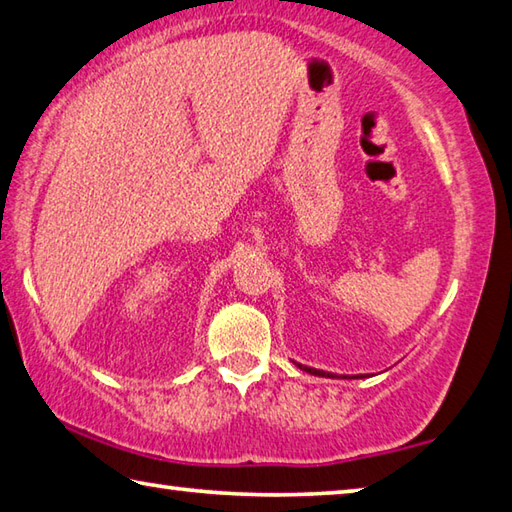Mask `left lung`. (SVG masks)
I'll list each match as a JSON object with an SVG mask.
<instances>
[{
	"label": "left lung",
	"instance_id": "8db88e82",
	"mask_svg": "<svg viewBox=\"0 0 512 512\" xmlns=\"http://www.w3.org/2000/svg\"><path fill=\"white\" fill-rule=\"evenodd\" d=\"M297 367L309 371L311 376H322V378H338V374H331V371H322V369H315V367H306V365H300V362H295ZM340 378H349V376H340ZM351 378H367L365 374H358V376H351Z\"/></svg>",
	"mask_w": 512,
	"mask_h": 512
}]
</instances>
